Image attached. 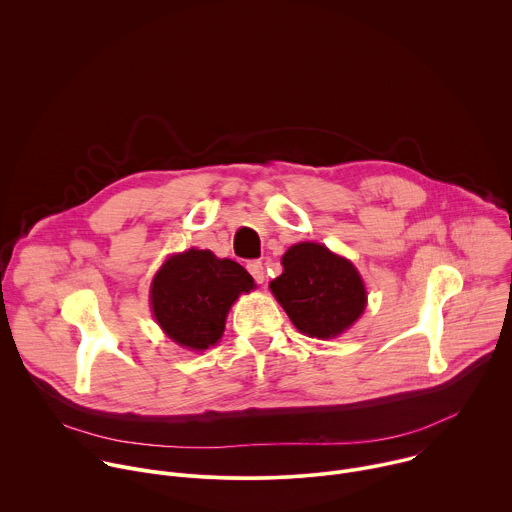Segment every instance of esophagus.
Wrapping results in <instances>:
<instances>
[{"instance_id":"obj_1","label":"esophagus","mask_w":512,"mask_h":512,"mask_svg":"<svg viewBox=\"0 0 512 512\" xmlns=\"http://www.w3.org/2000/svg\"><path fill=\"white\" fill-rule=\"evenodd\" d=\"M246 268H248V272L252 274V278H254L258 284H264V282H266V272H264V266H262L260 260H250V262L246 264Z\"/></svg>"}]
</instances>
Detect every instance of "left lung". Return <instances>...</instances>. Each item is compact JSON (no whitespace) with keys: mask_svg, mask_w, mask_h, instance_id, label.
Wrapping results in <instances>:
<instances>
[{"mask_svg":"<svg viewBox=\"0 0 512 512\" xmlns=\"http://www.w3.org/2000/svg\"><path fill=\"white\" fill-rule=\"evenodd\" d=\"M284 272L270 282L292 324L310 338H334L356 322L366 290L356 268L326 246L302 242L282 258Z\"/></svg>","mask_w":512,"mask_h":512,"instance_id":"left-lung-1","label":"left lung"}]
</instances>
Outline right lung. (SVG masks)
Segmentation results:
<instances>
[{
	"label": "right lung",
	"mask_w": 512,
	"mask_h": 512,
	"mask_svg": "<svg viewBox=\"0 0 512 512\" xmlns=\"http://www.w3.org/2000/svg\"><path fill=\"white\" fill-rule=\"evenodd\" d=\"M252 288V276L238 262L192 248L164 262L150 300L158 324L174 342L206 350L222 338L234 300Z\"/></svg>",
	"instance_id": "add662e5"
}]
</instances>
